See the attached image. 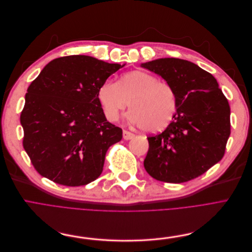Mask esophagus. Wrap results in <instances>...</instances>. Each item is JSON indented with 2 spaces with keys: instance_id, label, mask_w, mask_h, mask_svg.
Returning a JSON list of instances; mask_svg holds the SVG:
<instances>
[{
  "instance_id": "1",
  "label": "esophagus",
  "mask_w": 252,
  "mask_h": 252,
  "mask_svg": "<svg viewBox=\"0 0 252 252\" xmlns=\"http://www.w3.org/2000/svg\"><path fill=\"white\" fill-rule=\"evenodd\" d=\"M133 137H134V134H133V133L129 132V131H127V130H124V131H123V138H124V139L129 140V139L133 138Z\"/></svg>"
}]
</instances>
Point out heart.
Masks as SVG:
<instances>
[{
	"instance_id": "obj_1",
	"label": "heart",
	"mask_w": 252,
	"mask_h": 252,
	"mask_svg": "<svg viewBox=\"0 0 252 252\" xmlns=\"http://www.w3.org/2000/svg\"><path fill=\"white\" fill-rule=\"evenodd\" d=\"M97 99L111 122L128 105L126 117L131 123L151 133L168 127L178 109V97L169 82L142 70L124 74L119 82L105 80L97 90Z\"/></svg>"
}]
</instances>
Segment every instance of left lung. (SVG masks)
<instances>
[{"mask_svg": "<svg viewBox=\"0 0 252 252\" xmlns=\"http://www.w3.org/2000/svg\"><path fill=\"white\" fill-rule=\"evenodd\" d=\"M174 87L178 109L162 133L148 137L143 162L147 172L165 183L194 179L220 162L231 134L230 104L215 78L179 58H160L141 64Z\"/></svg>", "mask_w": 252, "mask_h": 252, "instance_id": "8db88e82", "label": "left lung"}]
</instances>
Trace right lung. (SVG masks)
Segmentation results:
<instances>
[{"instance_id": "add662e5", "label": "right lung", "mask_w": 252, "mask_h": 252, "mask_svg": "<svg viewBox=\"0 0 252 252\" xmlns=\"http://www.w3.org/2000/svg\"><path fill=\"white\" fill-rule=\"evenodd\" d=\"M122 66L86 55L63 56L32 82L20 115L22 145L42 176L78 187L101 174L106 151L122 139V129L106 121L97 90Z\"/></svg>"}]
</instances>
